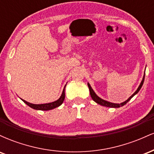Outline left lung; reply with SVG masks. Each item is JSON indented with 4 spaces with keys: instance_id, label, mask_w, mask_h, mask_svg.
Masks as SVG:
<instances>
[{
    "instance_id": "1",
    "label": "left lung",
    "mask_w": 154,
    "mask_h": 154,
    "mask_svg": "<svg viewBox=\"0 0 154 154\" xmlns=\"http://www.w3.org/2000/svg\"><path fill=\"white\" fill-rule=\"evenodd\" d=\"M144 79H145V75H144V76H143V78L142 82H141L140 85L139 87H138V88H137V91H136L135 92V93H134L133 94H132V95H131V96H130V98H128V100H125V102H123V103H111V102H108V101H106V100L101 99V98H99V97H98V95H97L96 94H95V92L93 91V89H92V88L91 87V85H90L89 83H88V88H89V90H90V93H91V95L92 98H93V100H94L95 102H96L97 103L100 104V105H101V106H106V107H111V108H119V107H120V106H122L125 105V104H126L127 103H128V102L129 101V100H130V99H131V98H132V97L134 96V95H135V94H137V93H138L140 90L141 87H142V86H143V84Z\"/></svg>"
}]
</instances>
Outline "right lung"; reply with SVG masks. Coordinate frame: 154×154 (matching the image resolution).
Instances as JSON below:
<instances>
[{
    "label": "right lung",
    "instance_id": "obj_1",
    "mask_svg": "<svg viewBox=\"0 0 154 154\" xmlns=\"http://www.w3.org/2000/svg\"><path fill=\"white\" fill-rule=\"evenodd\" d=\"M66 87V86H65ZM65 87L63 88L62 94H61V97L59 98V99H58L56 101L52 102V103H45V104H32L29 103V102L26 101V100H22L25 103L26 105L29 106V107H31L32 109H36V110H43V111H48V110H51V109H54L55 108L59 107V106H61L62 103L64 100L65 98Z\"/></svg>",
    "mask_w": 154,
    "mask_h": 154
}]
</instances>
